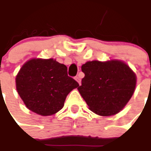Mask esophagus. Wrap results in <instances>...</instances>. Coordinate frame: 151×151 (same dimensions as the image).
<instances>
[{"label": "esophagus", "instance_id": "obj_1", "mask_svg": "<svg viewBox=\"0 0 151 151\" xmlns=\"http://www.w3.org/2000/svg\"><path fill=\"white\" fill-rule=\"evenodd\" d=\"M75 80H76V81H77L78 83H79V84L81 85V78L79 77V76H76V77H75Z\"/></svg>", "mask_w": 151, "mask_h": 151}]
</instances>
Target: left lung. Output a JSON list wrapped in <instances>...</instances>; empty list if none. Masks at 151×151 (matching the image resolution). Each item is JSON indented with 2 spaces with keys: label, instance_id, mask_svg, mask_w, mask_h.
<instances>
[{
  "label": "left lung",
  "instance_id": "8db88e82",
  "mask_svg": "<svg viewBox=\"0 0 151 151\" xmlns=\"http://www.w3.org/2000/svg\"><path fill=\"white\" fill-rule=\"evenodd\" d=\"M81 70L84 77L78 90L93 112L101 116L115 115L132 98L137 77L124 62H87Z\"/></svg>",
  "mask_w": 151,
  "mask_h": 151
}]
</instances>
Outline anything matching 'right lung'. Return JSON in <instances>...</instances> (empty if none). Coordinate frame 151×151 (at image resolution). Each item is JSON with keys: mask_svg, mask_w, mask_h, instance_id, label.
<instances>
[{"mask_svg": "<svg viewBox=\"0 0 151 151\" xmlns=\"http://www.w3.org/2000/svg\"><path fill=\"white\" fill-rule=\"evenodd\" d=\"M15 81L18 93L27 107L43 116L59 111L68 93L79 86L68 76L67 67L53 58L27 61Z\"/></svg>", "mask_w": 151, "mask_h": 151, "instance_id": "obj_1", "label": "right lung"}]
</instances>
